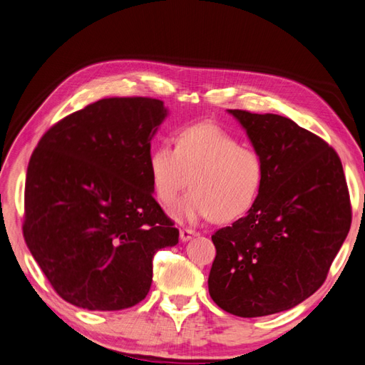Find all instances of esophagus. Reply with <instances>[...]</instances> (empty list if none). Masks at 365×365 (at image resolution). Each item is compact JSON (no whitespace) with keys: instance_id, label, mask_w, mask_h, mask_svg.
<instances>
[{"instance_id":"obj_1","label":"esophagus","mask_w":365,"mask_h":365,"mask_svg":"<svg viewBox=\"0 0 365 365\" xmlns=\"http://www.w3.org/2000/svg\"><path fill=\"white\" fill-rule=\"evenodd\" d=\"M193 236H196V232L195 230H192V229H182L181 232H180V240L182 241V242H185V241H190Z\"/></svg>"}]
</instances>
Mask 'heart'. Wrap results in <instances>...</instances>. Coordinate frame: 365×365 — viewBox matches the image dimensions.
<instances>
[{
    "label": "heart",
    "instance_id": "obj_1",
    "mask_svg": "<svg viewBox=\"0 0 365 365\" xmlns=\"http://www.w3.org/2000/svg\"><path fill=\"white\" fill-rule=\"evenodd\" d=\"M152 189L161 205L169 207L187 185L192 190L172 209L178 222L213 218L240 220L261 193L265 167L258 150L240 145L235 136L212 123L185 127L175 147L161 143L149 158Z\"/></svg>",
    "mask_w": 365,
    "mask_h": 365
}]
</instances>
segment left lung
I'll return each mask as SVG.
<instances>
[{
	"instance_id": "8db88e82",
	"label": "left lung",
	"mask_w": 365,
	"mask_h": 365,
	"mask_svg": "<svg viewBox=\"0 0 365 365\" xmlns=\"http://www.w3.org/2000/svg\"><path fill=\"white\" fill-rule=\"evenodd\" d=\"M264 160L255 205L212 236L209 293L222 310L258 318L297 307L326 281L351 209L339 156L274 113L227 110Z\"/></svg>"
}]
</instances>
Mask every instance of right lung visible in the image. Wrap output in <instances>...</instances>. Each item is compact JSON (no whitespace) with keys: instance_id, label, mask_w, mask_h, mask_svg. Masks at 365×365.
<instances>
[{"instance_id":"obj_1","label":"right lung","mask_w":365,"mask_h":365,"mask_svg":"<svg viewBox=\"0 0 365 365\" xmlns=\"http://www.w3.org/2000/svg\"><path fill=\"white\" fill-rule=\"evenodd\" d=\"M167 115L153 98H107L56 123L32 153L24 240L55 292L76 307L141 302L153 255L178 244L149 173L150 143Z\"/></svg>"}]
</instances>
